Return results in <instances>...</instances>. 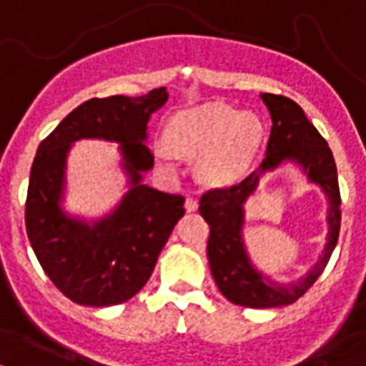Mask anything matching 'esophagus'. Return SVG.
<instances>
[{
	"mask_svg": "<svg viewBox=\"0 0 366 366\" xmlns=\"http://www.w3.org/2000/svg\"><path fill=\"white\" fill-rule=\"evenodd\" d=\"M198 208V200L197 198H192V197H189L185 200V209L187 212H194V209Z\"/></svg>",
	"mask_w": 366,
	"mask_h": 366,
	"instance_id": "1",
	"label": "esophagus"
}]
</instances>
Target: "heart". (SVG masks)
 Segmentation results:
<instances>
[{
    "label": "heart",
    "instance_id": "heart-1",
    "mask_svg": "<svg viewBox=\"0 0 366 366\" xmlns=\"http://www.w3.org/2000/svg\"><path fill=\"white\" fill-rule=\"evenodd\" d=\"M166 141L181 154H202L200 175L214 185H227L246 174L262 141V124L227 104L209 103L175 116L166 127ZM169 149H157V157L166 164L174 162Z\"/></svg>",
    "mask_w": 366,
    "mask_h": 366
}]
</instances>
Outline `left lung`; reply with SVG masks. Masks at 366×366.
<instances>
[{
	"mask_svg": "<svg viewBox=\"0 0 366 366\" xmlns=\"http://www.w3.org/2000/svg\"><path fill=\"white\" fill-rule=\"evenodd\" d=\"M259 97L267 104L273 122L263 162L237 185L204 192L198 209L209 225L208 262L217 288L233 304L267 310L294 304L321 277L338 242L342 200L332 151L307 120L302 107L292 99L273 93H262ZM282 162L298 163L308 179L321 186L329 198L325 250L310 274L288 285H279L259 274L251 265L242 240L244 202L253 194L261 175L278 167Z\"/></svg>",
	"mask_w": 366,
	"mask_h": 366,
	"instance_id": "obj_1",
	"label": "left lung"
}]
</instances>
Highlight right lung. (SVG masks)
<instances>
[{"label": "right lung", "mask_w": 366, "mask_h": 366, "mask_svg": "<svg viewBox=\"0 0 366 366\" xmlns=\"http://www.w3.org/2000/svg\"><path fill=\"white\" fill-rule=\"evenodd\" d=\"M168 101L166 87L141 97L89 99L74 109L39 143L28 183L26 233L51 282L87 307L124 304L137 294L185 214V198L143 185L154 166L147 147L151 114ZM80 138L121 143L130 191L109 214L92 226L60 208L67 151Z\"/></svg>", "instance_id": "right-lung-1"}]
</instances>
